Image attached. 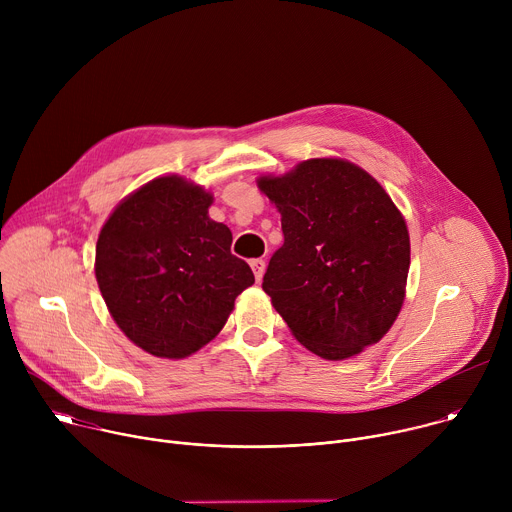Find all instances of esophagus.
Here are the masks:
<instances>
[{"label": "esophagus", "instance_id": "obj_1", "mask_svg": "<svg viewBox=\"0 0 512 512\" xmlns=\"http://www.w3.org/2000/svg\"><path fill=\"white\" fill-rule=\"evenodd\" d=\"M251 269L255 273V279L261 281L263 279V273H265V261L263 259H253L251 261Z\"/></svg>", "mask_w": 512, "mask_h": 512}]
</instances>
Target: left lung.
I'll use <instances>...</instances> for the list:
<instances>
[{"label": "left lung", "instance_id": "left-lung-1", "mask_svg": "<svg viewBox=\"0 0 512 512\" xmlns=\"http://www.w3.org/2000/svg\"><path fill=\"white\" fill-rule=\"evenodd\" d=\"M281 214L283 245L263 291L291 334L326 360L377 344L397 320L409 273V231L385 188L340 158L257 178Z\"/></svg>", "mask_w": 512, "mask_h": 512}]
</instances>
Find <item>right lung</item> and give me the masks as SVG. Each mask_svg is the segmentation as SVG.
<instances>
[{
  "label": "right lung",
  "instance_id": "obj_1",
  "mask_svg": "<svg viewBox=\"0 0 512 512\" xmlns=\"http://www.w3.org/2000/svg\"><path fill=\"white\" fill-rule=\"evenodd\" d=\"M212 200L182 176H162L123 198L99 233L95 275L109 314L154 356L200 350L255 283L231 253V229L208 216Z\"/></svg>",
  "mask_w": 512,
  "mask_h": 512
}]
</instances>
